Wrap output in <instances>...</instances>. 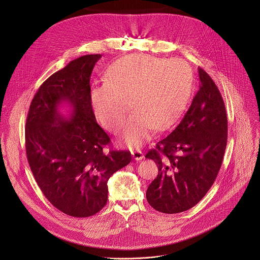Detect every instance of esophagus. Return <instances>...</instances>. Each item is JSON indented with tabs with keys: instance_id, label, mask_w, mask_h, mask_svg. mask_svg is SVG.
<instances>
[{
	"instance_id": "1",
	"label": "esophagus",
	"mask_w": 260,
	"mask_h": 260,
	"mask_svg": "<svg viewBox=\"0 0 260 260\" xmlns=\"http://www.w3.org/2000/svg\"><path fill=\"white\" fill-rule=\"evenodd\" d=\"M132 155H133V158L136 160H141L144 157L143 152L140 150H132Z\"/></svg>"
}]
</instances>
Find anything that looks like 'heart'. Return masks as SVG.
<instances>
[{"instance_id":"heart-1","label":"heart","mask_w":260,"mask_h":260,"mask_svg":"<svg viewBox=\"0 0 260 260\" xmlns=\"http://www.w3.org/2000/svg\"><path fill=\"white\" fill-rule=\"evenodd\" d=\"M106 80L92 84L90 103L101 124L116 132L128 110L122 140L139 147L152 128L168 127L181 112L189 91V72L180 59L166 60L148 54H129L111 64Z\"/></svg>"}]
</instances>
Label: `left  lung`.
<instances>
[{
  "mask_svg": "<svg viewBox=\"0 0 260 260\" xmlns=\"http://www.w3.org/2000/svg\"><path fill=\"white\" fill-rule=\"evenodd\" d=\"M199 90L184 116L145 155L158 168L146 198L161 213H181L196 206L211 188L223 160L225 105L209 74L199 68Z\"/></svg>",
  "mask_w": 260,
  "mask_h": 260,
  "instance_id": "obj_1",
  "label": "left lung"
}]
</instances>
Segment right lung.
<instances>
[{
  "mask_svg": "<svg viewBox=\"0 0 260 260\" xmlns=\"http://www.w3.org/2000/svg\"><path fill=\"white\" fill-rule=\"evenodd\" d=\"M101 54L70 61L36 92L25 123V151L30 171L45 198L73 217H89L108 201L109 178L128 165L127 150L103 148L110 138L98 124L90 103V76ZM72 107L67 119L58 110Z\"/></svg>",
  "mask_w": 260,
  "mask_h": 260,
  "instance_id": "add662e5",
  "label": "right lung"
}]
</instances>
